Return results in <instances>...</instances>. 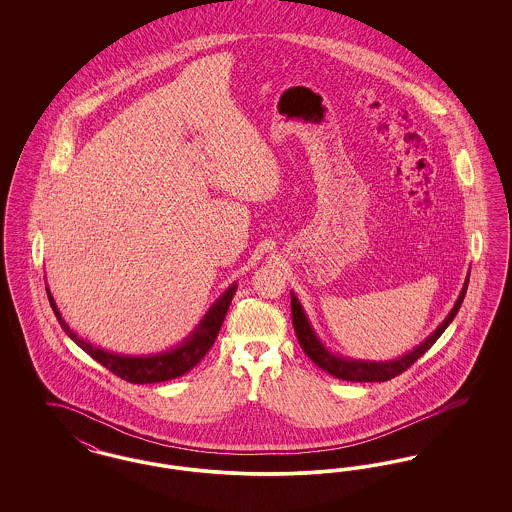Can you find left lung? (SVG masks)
<instances>
[{
    "mask_svg": "<svg viewBox=\"0 0 512 512\" xmlns=\"http://www.w3.org/2000/svg\"><path fill=\"white\" fill-rule=\"evenodd\" d=\"M466 288H468V276H466V282H464L463 290H461V295H459L455 307L451 309L447 318L439 324L436 332L432 336H428L420 345H416L413 351H409L407 355H403L395 361H378V363L376 361H355V359L334 355L332 351H328L324 347L322 341L318 340V336L315 334L309 318L305 315L299 299L292 293L293 330L297 334V340H299L301 349L305 351V355L315 365L320 366L324 372L332 374L334 378L347 380V382H388L391 378L399 376L401 372H405L409 366L414 365V361L420 359L438 341L439 336L445 332V328L451 324V320L457 317V313L463 305Z\"/></svg>",
    "mask_w": 512,
    "mask_h": 512,
    "instance_id": "1",
    "label": "left lung"
}]
</instances>
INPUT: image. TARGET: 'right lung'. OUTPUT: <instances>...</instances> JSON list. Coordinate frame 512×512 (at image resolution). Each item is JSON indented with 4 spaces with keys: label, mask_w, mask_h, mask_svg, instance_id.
<instances>
[{
    "label": "right lung",
    "mask_w": 512,
    "mask_h": 512,
    "mask_svg": "<svg viewBox=\"0 0 512 512\" xmlns=\"http://www.w3.org/2000/svg\"><path fill=\"white\" fill-rule=\"evenodd\" d=\"M236 288L238 286L232 284L226 292L220 295L219 299L211 305V309L207 311V315L199 322V326L180 345H176L169 351H163L157 355H147V357H130V355L111 353V351H105L101 347L92 345L90 341L78 338L76 332H73L69 328V324L61 317V313L49 293V288H46V292H48L49 305L59 320L61 328L69 334V338L78 347H82L92 359H96L99 365L105 366L115 376H119L130 384H155V382H167V380L186 374L207 355V351L213 347V343L219 336L220 326L228 313V307L232 303Z\"/></svg>",
    "instance_id": "right-lung-1"
}]
</instances>
